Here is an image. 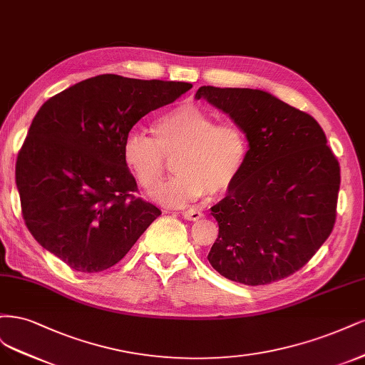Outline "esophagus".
<instances>
[{
  "label": "esophagus",
  "instance_id": "esophagus-1",
  "mask_svg": "<svg viewBox=\"0 0 365 365\" xmlns=\"http://www.w3.org/2000/svg\"><path fill=\"white\" fill-rule=\"evenodd\" d=\"M182 215H183V218H186V220H191V221H197L198 218H202V217H203V214L200 212V210H195V209H187V210H183Z\"/></svg>",
  "mask_w": 365,
  "mask_h": 365
}]
</instances>
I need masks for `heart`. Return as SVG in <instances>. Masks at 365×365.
I'll list each match as a JSON object with an SVG mask.
<instances>
[{
	"label": "heart",
	"instance_id": "b5f03b06",
	"mask_svg": "<svg viewBox=\"0 0 365 365\" xmlns=\"http://www.w3.org/2000/svg\"><path fill=\"white\" fill-rule=\"evenodd\" d=\"M153 139L138 130L123 140V160L136 182L148 194L158 187L165 157L178 153V175L156 192L167 206L180 207L207 192L225 194L237 182L249 158V136L241 124L218 121L194 103H182L162 112L151 123Z\"/></svg>",
	"mask_w": 365,
	"mask_h": 365
}]
</instances>
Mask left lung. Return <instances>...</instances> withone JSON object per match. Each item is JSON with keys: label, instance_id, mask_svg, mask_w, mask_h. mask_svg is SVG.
Returning a JSON list of instances; mask_svg holds the SVG:
<instances>
[{"label": "left lung", "instance_id": "left-lung-1", "mask_svg": "<svg viewBox=\"0 0 365 365\" xmlns=\"http://www.w3.org/2000/svg\"><path fill=\"white\" fill-rule=\"evenodd\" d=\"M249 136L245 167L226 197L210 207L218 238L207 259L244 285H267L309 262L336 220L339 163L320 124L272 93L202 86Z\"/></svg>", "mask_w": 365, "mask_h": 365}]
</instances>
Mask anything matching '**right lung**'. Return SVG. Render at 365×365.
Listing matches in <instances>:
<instances>
[{
  "label": "right lung",
  "instance_id": "right-lung-1",
  "mask_svg": "<svg viewBox=\"0 0 365 365\" xmlns=\"http://www.w3.org/2000/svg\"><path fill=\"white\" fill-rule=\"evenodd\" d=\"M192 88L103 74L46 100L15 168L22 218L43 249L80 273L120 262L160 210L140 197L123 140L148 112Z\"/></svg>",
  "mask_w": 365,
  "mask_h": 365
}]
</instances>
